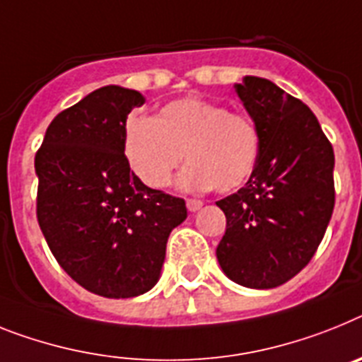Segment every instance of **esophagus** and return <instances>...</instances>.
Wrapping results in <instances>:
<instances>
[{"label": "esophagus", "mask_w": 362, "mask_h": 362, "mask_svg": "<svg viewBox=\"0 0 362 362\" xmlns=\"http://www.w3.org/2000/svg\"><path fill=\"white\" fill-rule=\"evenodd\" d=\"M202 206H204V202H202V200H199V199H187V209H189V211H199V209L202 208Z\"/></svg>", "instance_id": "34e87169"}]
</instances>
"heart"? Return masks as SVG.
I'll list each match as a JSON object with an SVG mask.
<instances>
[{
	"mask_svg": "<svg viewBox=\"0 0 362 362\" xmlns=\"http://www.w3.org/2000/svg\"><path fill=\"white\" fill-rule=\"evenodd\" d=\"M259 144V130L248 115L197 97L167 103L153 119L130 117L123 136L130 169L153 189L169 186L182 158L189 162L182 187L238 189L254 173Z\"/></svg>",
	"mask_w": 362,
	"mask_h": 362,
	"instance_id": "b5f03b06",
	"label": "heart"
}]
</instances>
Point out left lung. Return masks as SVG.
<instances>
[{
	"label": "left lung",
	"instance_id": "left-lung-1",
	"mask_svg": "<svg viewBox=\"0 0 362 362\" xmlns=\"http://www.w3.org/2000/svg\"><path fill=\"white\" fill-rule=\"evenodd\" d=\"M235 92L261 144L245 187L217 202L226 215L217 259L235 284L272 289L308 265L326 233L335 154L309 106L274 83L245 77Z\"/></svg>",
	"mask_w": 362,
	"mask_h": 362
}]
</instances>
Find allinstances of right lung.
<instances>
[{
  "label": "right lung",
  "mask_w": 362,
  "mask_h": 362,
  "mask_svg": "<svg viewBox=\"0 0 362 362\" xmlns=\"http://www.w3.org/2000/svg\"><path fill=\"white\" fill-rule=\"evenodd\" d=\"M145 103L136 90L99 88L60 112L36 151V218L71 279L105 298H132L160 278L186 200L151 189L123 151L127 115Z\"/></svg>",
  "instance_id": "right-lung-1"
}]
</instances>
